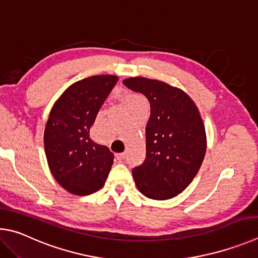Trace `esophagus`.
I'll return each instance as SVG.
<instances>
[{
    "label": "esophagus",
    "mask_w": 258,
    "mask_h": 258,
    "mask_svg": "<svg viewBox=\"0 0 258 258\" xmlns=\"http://www.w3.org/2000/svg\"><path fill=\"white\" fill-rule=\"evenodd\" d=\"M116 160L119 162H122L125 159V153H119V154H115Z\"/></svg>",
    "instance_id": "1"
}]
</instances>
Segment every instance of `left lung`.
I'll list each match as a JSON object with an SVG mask.
<instances>
[{"instance_id": "left-lung-1", "label": "left lung", "mask_w": 258, "mask_h": 258, "mask_svg": "<svg viewBox=\"0 0 258 258\" xmlns=\"http://www.w3.org/2000/svg\"><path fill=\"white\" fill-rule=\"evenodd\" d=\"M123 85L151 104L146 125V159L133 170L143 195L170 200L186 189L206 152L205 126L195 103L181 89L160 80L135 77Z\"/></svg>"}]
</instances>
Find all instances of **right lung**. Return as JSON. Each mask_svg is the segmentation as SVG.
<instances>
[{
    "label": "right lung",
    "instance_id": "1",
    "mask_svg": "<svg viewBox=\"0 0 258 258\" xmlns=\"http://www.w3.org/2000/svg\"><path fill=\"white\" fill-rule=\"evenodd\" d=\"M117 77L93 76L72 84L54 103L44 133L49 170L74 195H90L105 183L114 155L89 137L90 126Z\"/></svg>",
    "mask_w": 258,
    "mask_h": 258
}]
</instances>
